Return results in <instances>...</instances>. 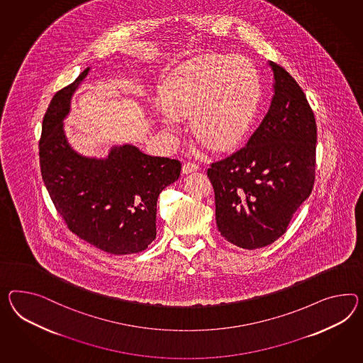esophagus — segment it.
<instances>
[{
  "mask_svg": "<svg viewBox=\"0 0 363 363\" xmlns=\"http://www.w3.org/2000/svg\"><path fill=\"white\" fill-rule=\"evenodd\" d=\"M199 164L194 163V162H186L183 164V174H191V172H195L199 169Z\"/></svg>",
  "mask_w": 363,
  "mask_h": 363,
  "instance_id": "1",
  "label": "esophagus"
}]
</instances>
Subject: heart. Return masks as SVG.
Here are the masks:
<instances>
[{"label":"heart","mask_w":363,"mask_h":363,"mask_svg":"<svg viewBox=\"0 0 363 363\" xmlns=\"http://www.w3.org/2000/svg\"><path fill=\"white\" fill-rule=\"evenodd\" d=\"M259 77L240 55L205 56L180 69L160 92L168 130L191 118L196 140L213 150L235 145L255 117Z\"/></svg>","instance_id":"b5f03b06"}]
</instances>
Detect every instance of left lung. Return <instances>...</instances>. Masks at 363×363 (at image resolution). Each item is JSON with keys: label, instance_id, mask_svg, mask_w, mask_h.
Here are the masks:
<instances>
[{"label": "left lung", "instance_id": "left-lung-1", "mask_svg": "<svg viewBox=\"0 0 363 363\" xmlns=\"http://www.w3.org/2000/svg\"><path fill=\"white\" fill-rule=\"evenodd\" d=\"M274 96L245 147L208 168L218 232L254 250L281 237L315 183L317 128L303 89L269 62Z\"/></svg>", "mask_w": 363, "mask_h": 363}]
</instances>
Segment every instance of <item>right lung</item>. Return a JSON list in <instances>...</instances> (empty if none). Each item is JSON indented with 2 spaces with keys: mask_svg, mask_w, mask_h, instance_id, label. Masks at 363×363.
I'll use <instances>...</instances> for the list:
<instances>
[{
  "mask_svg": "<svg viewBox=\"0 0 363 363\" xmlns=\"http://www.w3.org/2000/svg\"><path fill=\"white\" fill-rule=\"evenodd\" d=\"M56 92L39 140L40 172L68 229L114 255L143 251L157 237V201L180 177L177 159L146 155L131 145L114 146L104 159L86 158L68 143L63 120L89 72Z\"/></svg>",
  "mask_w": 363,
  "mask_h": 363,
  "instance_id": "obj_1",
  "label": "right lung"
}]
</instances>
